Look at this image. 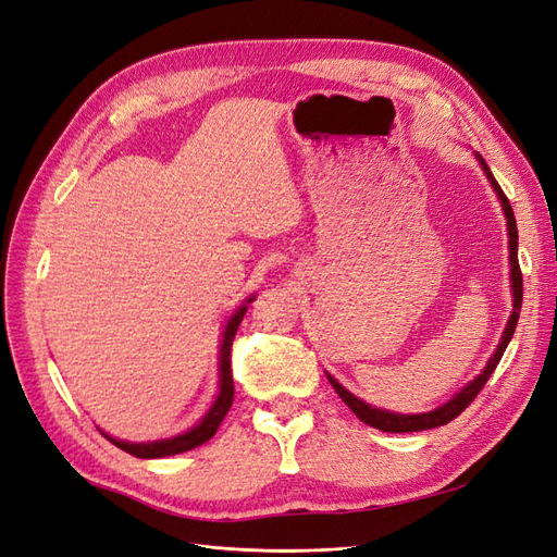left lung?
<instances>
[{
    "label": "left lung",
    "instance_id": "1",
    "mask_svg": "<svg viewBox=\"0 0 557 557\" xmlns=\"http://www.w3.org/2000/svg\"><path fill=\"white\" fill-rule=\"evenodd\" d=\"M474 158L479 160L481 170L485 174V178L491 181L493 190L499 199L502 205V211H504V218H507V232H509V264H511V272H509V281H511V297H513V309H511V315L507 320V327H504L502 332V339L495 348V352L491 356V360L485 362L483 372L474 379L469 381L462 391L455 393L448 401H444L442 407H436L432 411H425V413H395V411H387V409H379V407H372V404H367L364 399L356 397L350 391H346V387L336 381L332 374L325 372L327 381L332 383V387L336 391V395H339L346 404L348 409L356 413L362 423L372 425L376 430H383V432H420V430H432V428H440V425H446L450 423L453 418H458L471 401H474V397L481 393V387L485 385V381L493 376L495 367L499 364L504 350H507L511 336L516 332V325H518V315H520V301H522V274H520V264H518V227H516V218H513V209L509 205L507 195L502 193L499 183L495 181L491 166L485 164V160L474 153Z\"/></svg>",
    "mask_w": 557,
    "mask_h": 557
}]
</instances>
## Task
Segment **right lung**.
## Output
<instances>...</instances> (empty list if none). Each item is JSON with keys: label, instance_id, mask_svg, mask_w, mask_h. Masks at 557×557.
<instances>
[{"label": "right lung", "instance_id": "right-lung-1", "mask_svg": "<svg viewBox=\"0 0 557 557\" xmlns=\"http://www.w3.org/2000/svg\"><path fill=\"white\" fill-rule=\"evenodd\" d=\"M256 299V295H250L242 301V307H237L227 323L223 327L221 334V350H218V395L213 399V404L209 407V411L201 416V420L197 425H193L188 432L170 436V440H156V442H125V440H115V436L102 432L111 444H115L121 450L134 455V458H144V460H156V458H166V455H176V453H185L193 450L197 446H201L205 442H209L211 436L215 434V430L221 428L223 418L227 416L230 407H232V397H234V383H232V369H230V348L234 342V334H237L242 320L246 315V309L250 301Z\"/></svg>", "mask_w": 557, "mask_h": 557}]
</instances>
